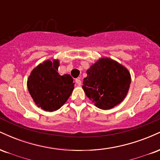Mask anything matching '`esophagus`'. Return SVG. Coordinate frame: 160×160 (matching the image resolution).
Returning <instances> with one entry per match:
<instances>
[{
    "label": "esophagus",
    "instance_id": "1",
    "mask_svg": "<svg viewBox=\"0 0 160 160\" xmlns=\"http://www.w3.org/2000/svg\"><path fill=\"white\" fill-rule=\"evenodd\" d=\"M76 82H77V84H78V86H81L82 82H81V80H80V78L76 79Z\"/></svg>",
    "mask_w": 160,
    "mask_h": 160
}]
</instances>
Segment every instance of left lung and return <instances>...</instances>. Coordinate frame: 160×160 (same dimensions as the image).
Returning a JSON list of instances; mask_svg holds the SVG:
<instances>
[{"mask_svg":"<svg viewBox=\"0 0 160 160\" xmlns=\"http://www.w3.org/2000/svg\"><path fill=\"white\" fill-rule=\"evenodd\" d=\"M82 89L97 108L110 110L123 101L131 83L125 66L112 58H101L86 71Z\"/></svg>","mask_w":160,"mask_h":160,"instance_id":"left-lung-1","label":"left lung"}]
</instances>
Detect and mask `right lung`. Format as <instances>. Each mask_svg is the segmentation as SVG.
<instances>
[{
    "label": "right lung",
    "mask_w": 160,
    "mask_h": 160,
    "mask_svg": "<svg viewBox=\"0 0 160 160\" xmlns=\"http://www.w3.org/2000/svg\"><path fill=\"white\" fill-rule=\"evenodd\" d=\"M59 60H46L34 68L28 76L27 86L38 108L55 111L67 102L74 88V80L69 74L58 73Z\"/></svg>",
    "instance_id": "1"
}]
</instances>
